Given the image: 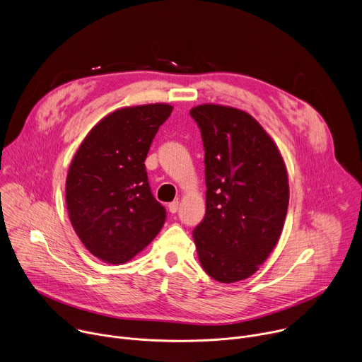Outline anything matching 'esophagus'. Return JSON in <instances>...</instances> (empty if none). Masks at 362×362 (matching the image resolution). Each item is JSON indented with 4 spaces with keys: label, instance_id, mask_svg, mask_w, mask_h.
Instances as JSON below:
<instances>
[{
    "label": "esophagus",
    "instance_id": "esophagus-1",
    "mask_svg": "<svg viewBox=\"0 0 362 362\" xmlns=\"http://www.w3.org/2000/svg\"><path fill=\"white\" fill-rule=\"evenodd\" d=\"M177 211H179V202L175 200V202H172V203L169 204V212H170V214H176Z\"/></svg>",
    "mask_w": 362,
    "mask_h": 362
}]
</instances>
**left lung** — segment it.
<instances>
[{
	"instance_id": "obj_1",
	"label": "left lung",
	"mask_w": 362,
	"mask_h": 362,
	"mask_svg": "<svg viewBox=\"0 0 362 362\" xmlns=\"http://www.w3.org/2000/svg\"><path fill=\"white\" fill-rule=\"evenodd\" d=\"M190 116L204 146L206 214L193 230L199 262L222 284L252 276L284 229L289 185L282 154L249 113L200 105Z\"/></svg>"
}]
</instances>
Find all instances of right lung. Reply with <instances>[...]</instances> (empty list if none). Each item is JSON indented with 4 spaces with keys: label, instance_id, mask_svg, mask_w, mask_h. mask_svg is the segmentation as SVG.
Listing matches in <instances>:
<instances>
[{
    "label": "right lung",
    "instance_id": "add662e5",
    "mask_svg": "<svg viewBox=\"0 0 362 362\" xmlns=\"http://www.w3.org/2000/svg\"><path fill=\"white\" fill-rule=\"evenodd\" d=\"M173 107L115 110L86 136L66 179L70 222L86 249L106 264L129 262L160 232L166 211L151 194L144 160Z\"/></svg>",
    "mask_w": 362,
    "mask_h": 362
}]
</instances>
